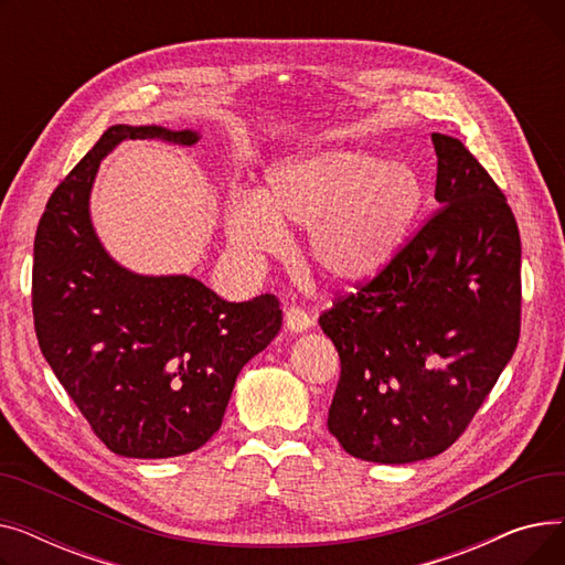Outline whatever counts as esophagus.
I'll list each match as a JSON object with an SVG mask.
<instances>
[{
  "instance_id": "1",
  "label": "esophagus",
  "mask_w": 565,
  "mask_h": 565,
  "mask_svg": "<svg viewBox=\"0 0 565 565\" xmlns=\"http://www.w3.org/2000/svg\"><path fill=\"white\" fill-rule=\"evenodd\" d=\"M311 324H313V318L305 309L295 307V305L286 309V328H288V332L302 334V332H307L311 328Z\"/></svg>"
}]
</instances>
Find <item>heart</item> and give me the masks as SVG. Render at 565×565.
<instances>
[{
	"mask_svg": "<svg viewBox=\"0 0 565 565\" xmlns=\"http://www.w3.org/2000/svg\"><path fill=\"white\" fill-rule=\"evenodd\" d=\"M426 201L419 171L364 148H322L277 167L265 194L231 196V247L258 258L275 252L286 224L309 228V254L339 284L380 275L405 247Z\"/></svg>",
	"mask_w": 565,
	"mask_h": 565,
	"instance_id": "1",
	"label": "heart"
}]
</instances>
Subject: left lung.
Segmentation results:
<instances>
[{
  "mask_svg": "<svg viewBox=\"0 0 565 565\" xmlns=\"http://www.w3.org/2000/svg\"><path fill=\"white\" fill-rule=\"evenodd\" d=\"M441 205L384 270L320 316L341 358L328 428L369 462L447 451L520 339V231L460 139L433 132Z\"/></svg>",
  "mask_w": 565,
  "mask_h": 565,
  "instance_id": "obj_1",
  "label": "left lung"
}]
</instances>
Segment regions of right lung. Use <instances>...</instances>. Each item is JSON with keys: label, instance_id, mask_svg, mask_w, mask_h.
Wrapping results in <instances>:
<instances>
[{"label": "right lung", "instance_id": "obj_1", "mask_svg": "<svg viewBox=\"0 0 565 565\" xmlns=\"http://www.w3.org/2000/svg\"><path fill=\"white\" fill-rule=\"evenodd\" d=\"M196 130L118 124L64 178L39 222L32 305L43 358L105 447L126 458L196 451L224 419L243 366L281 330L265 292L226 302L188 275L118 265L92 222L98 167L126 139L199 141Z\"/></svg>", "mask_w": 565, "mask_h": 565}]
</instances>
